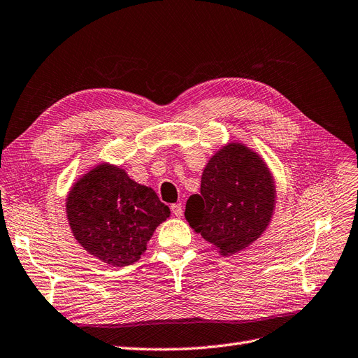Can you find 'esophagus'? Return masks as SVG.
<instances>
[{
  "mask_svg": "<svg viewBox=\"0 0 358 358\" xmlns=\"http://www.w3.org/2000/svg\"><path fill=\"white\" fill-rule=\"evenodd\" d=\"M170 208H171V213H173L176 217H180V216H182L183 210H182V204H180V203L171 204V206H170Z\"/></svg>",
  "mask_w": 358,
  "mask_h": 358,
  "instance_id": "obj_1",
  "label": "esophagus"
}]
</instances>
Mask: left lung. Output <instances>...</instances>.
Returning a JSON list of instances; mask_svg holds the SVG:
<instances>
[{"instance_id": "1", "label": "left lung", "mask_w": 358, "mask_h": 358, "mask_svg": "<svg viewBox=\"0 0 358 358\" xmlns=\"http://www.w3.org/2000/svg\"><path fill=\"white\" fill-rule=\"evenodd\" d=\"M275 199V180L264 158L244 143L229 142L208 159L200 194L189 196L185 217L222 256H231L265 232Z\"/></svg>"}]
</instances>
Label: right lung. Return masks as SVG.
Returning <instances> with one entry per match:
<instances>
[{"instance_id":"1","label":"right lung","mask_w":358,"mask_h":358,"mask_svg":"<svg viewBox=\"0 0 358 358\" xmlns=\"http://www.w3.org/2000/svg\"><path fill=\"white\" fill-rule=\"evenodd\" d=\"M170 216L151 187L124 169L101 163L73 182L66 217L81 248L113 266L138 262L157 227Z\"/></svg>"}]
</instances>
